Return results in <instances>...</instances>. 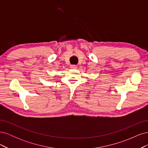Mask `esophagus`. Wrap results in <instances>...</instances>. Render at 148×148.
I'll return each mask as SVG.
<instances>
[{"label":"esophagus","mask_w":148,"mask_h":148,"mask_svg":"<svg viewBox=\"0 0 148 148\" xmlns=\"http://www.w3.org/2000/svg\"><path fill=\"white\" fill-rule=\"evenodd\" d=\"M71 68L73 69H77V65H71Z\"/></svg>","instance_id":"34e87169"}]
</instances>
